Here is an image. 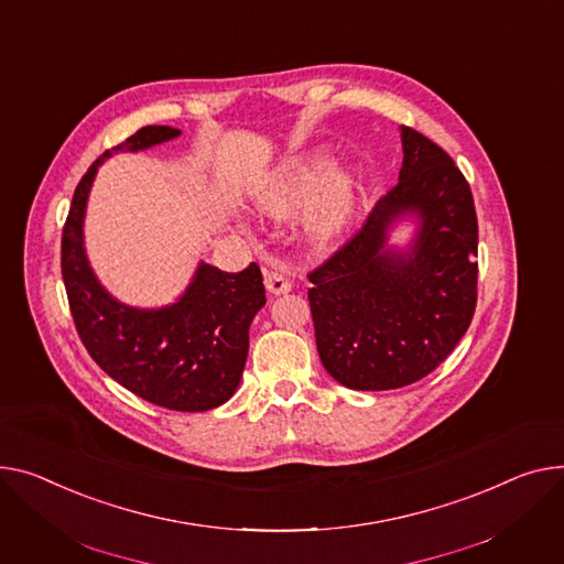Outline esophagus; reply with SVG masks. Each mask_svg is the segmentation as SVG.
I'll use <instances>...</instances> for the list:
<instances>
[{
	"label": "esophagus",
	"instance_id": "1",
	"mask_svg": "<svg viewBox=\"0 0 564 564\" xmlns=\"http://www.w3.org/2000/svg\"><path fill=\"white\" fill-rule=\"evenodd\" d=\"M265 288L272 294H285V292L292 290V281L279 270H268L265 272Z\"/></svg>",
	"mask_w": 564,
	"mask_h": 564
}]
</instances>
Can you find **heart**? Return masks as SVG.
Here are the masks:
<instances>
[{"mask_svg": "<svg viewBox=\"0 0 564 564\" xmlns=\"http://www.w3.org/2000/svg\"><path fill=\"white\" fill-rule=\"evenodd\" d=\"M324 154H304L283 165L260 193V208L285 217L306 206L304 224L315 238H330L345 227L354 204V176L333 170L328 176Z\"/></svg>", "mask_w": 564, "mask_h": 564, "instance_id": "heart-1", "label": "heart"}]
</instances>
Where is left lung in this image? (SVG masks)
I'll use <instances>...</instances> for the list:
<instances>
[{"mask_svg": "<svg viewBox=\"0 0 564 564\" xmlns=\"http://www.w3.org/2000/svg\"><path fill=\"white\" fill-rule=\"evenodd\" d=\"M397 185L362 227L308 272L322 365L351 390L415 383L467 333L478 296V219L465 174L442 147L401 127ZM421 217L408 254L384 247L389 224Z\"/></svg>", "mask_w": 564, "mask_h": 564, "instance_id": "obj_1", "label": "left lung"}]
</instances>
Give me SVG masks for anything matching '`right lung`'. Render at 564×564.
Instances as JSON below:
<instances>
[{
    "instance_id": "add662e5",
    "label": "right lung",
    "mask_w": 564,
    "mask_h": 564,
    "mask_svg": "<svg viewBox=\"0 0 564 564\" xmlns=\"http://www.w3.org/2000/svg\"><path fill=\"white\" fill-rule=\"evenodd\" d=\"M172 127H142L106 149L74 191L61 238L69 313L90 358L135 397L178 412L229 401L249 351V324L265 306L256 262L238 274L202 262L176 304L140 311L118 304L95 279L84 251V213L97 167L116 152H138L176 138Z\"/></svg>"
}]
</instances>
